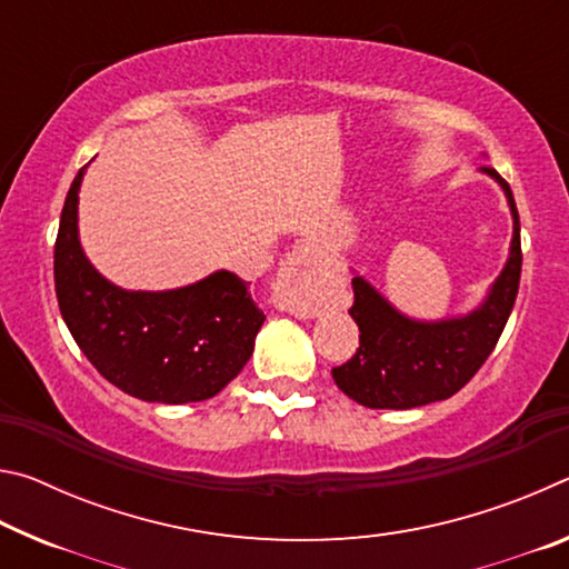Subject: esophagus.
<instances>
[{"label":"esophagus","instance_id":"1","mask_svg":"<svg viewBox=\"0 0 569 569\" xmlns=\"http://www.w3.org/2000/svg\"><path fill=\"white\" fill-rule=\"evenodd\" d=\"M273 303L298 319H311L319 311L323 303V283L319 268L313 266L311 248L301 246L286 256L273 283Z\"/></svg>","mask_w":569,"mask_h":569}]
</instances>
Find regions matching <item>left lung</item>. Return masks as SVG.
<instances>
[{
  "label": "left lung",
  "instance_id": "8db88e82",
  "mask_svg": "<svg viewBox=\"0 0 569 569\" xmlns=\"http://www.w3.org/2000/svg\"><path fill=\"white\" fill-rule=\"evenodd\" d=\"M485 172L505 188L515 218L512 253L492 293L465 319L419 323L393 311L363 278L356 276L349 313L361 331L359 349L349 361L331 369L336 387L346 397L369 409H413L449 399L495 351L517 298L522 243L512 188L495 168H485Z\"/></svg>",
  "mask_w": 569,
  "mask_h": 569
}]
</instances>
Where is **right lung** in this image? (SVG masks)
Here are the masks:
<instances>
[{"mask_svg":"<svg viewBox=\"0 0 569 569\" xmlns=\"http://www.w3.org/2000/svg\"><path fill=\"white\" fill-rule=\"evenodd\" d=\"M54 240V291L72 339L104 379L158 403L203 401L233 381L266 316L248 283L218 271L178 291H122L94 271L77 238V190Z\"/></svg>","mask_w":569,"mask_h":569,"instance_id":"1","label":"right lung"}]
</instances>
